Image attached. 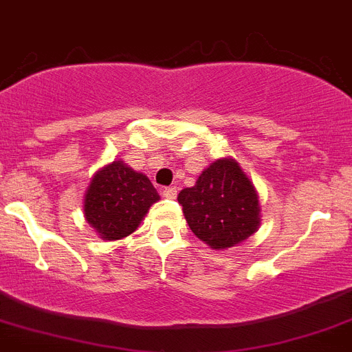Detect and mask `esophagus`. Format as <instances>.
Masks as SVG:
<instances>
[{
  "instance_id": "34e87169",
  "label": "esophagus",
  "mask_w": 352,
  "mask_h": 352,
  "mask_svg": "<svg viewBox=\"0 0 352 352\" xmlns=\"http://www.w3.org/2000/svg\"><path fill=\"white\" fill-rule=\"evenodd\" d=\"M163 196H165L166 199H175L177 187H165V189H163Z\"/></svg>"
}]
</instances>
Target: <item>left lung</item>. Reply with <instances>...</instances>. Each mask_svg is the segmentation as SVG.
<instances>
[{
  "mask_svg": "<svg viewBox=\"0 0 352 352\" xmlns=\"http://www.w3.org/2000/svg\"><path fill=\"white\" fill-rule=\"evenodd\" d=\"M177 199L190 230L211 249L232 248L259 227L258 194L232 158L211 163L192 187L180 190Z\"/></svg>",
  "mask_w": 352,
  "mask_h": 352,
  "instance_id": "obj_1",
  "label": "left lung"
}]
</instances>
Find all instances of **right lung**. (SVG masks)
Returning a JSON list of instances; mask_svg holds the SVG:
<instances>
[{
  "mask_svg": "<svg viewBox=\"0 0 352 352\" xmlns=\"http://www.w3.org/2000/svg\"><path fill=\"white\" fill-rule=\"evenodd\" d=\"M160 199L151 180L124 162L103 166L91 180L84 199L85 220L104 241H118L139 227Z\"/></svg>",
  "mask_w": 352,
  "mask_h": 352,
  "instance_id": "obj_1",
  "label": "right lung"
}]
</instances>
